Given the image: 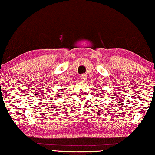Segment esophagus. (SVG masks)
Wrapping results in <instances>:
<instances>
[{
  "label": "esophagus",
  "instance_id": "obj_1",
  "mask_svg": "<svg viewBox=\"0 0 155 155\" xmlns=\"http://www.w3.org/2000/svg\"><path fill=\"white\" fill-rule=\"evenodd\" d=\"M87 78V75L86 74H81L80 76V78L81 79L82 81H85L86 79Z\"/></svg>",
  "mask_w": 155,
  "mask_h": 155
}]
</instances>
